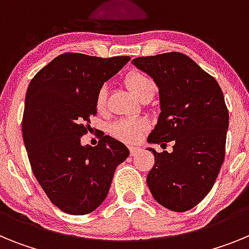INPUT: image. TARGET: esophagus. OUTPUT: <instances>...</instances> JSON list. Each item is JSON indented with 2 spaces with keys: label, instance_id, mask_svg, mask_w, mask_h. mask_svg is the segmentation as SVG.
<instances>
[{
  "label": "esophagus",
  "instance_id": "esophagus-1",
  "mask_svg": "<svg viewBox=\"0 0 249 249\" xmlns=\"http://www.w3.org/2000/svg\"><path fill=\"white\" fill-rule=\"evenodd\" d=\"M138 151H140V148H138V147H133V146L129 147V152H131V156H135Z\"/></svg>",
  "mask_w": 249,
  "mask_h": 249
}]
</instances>
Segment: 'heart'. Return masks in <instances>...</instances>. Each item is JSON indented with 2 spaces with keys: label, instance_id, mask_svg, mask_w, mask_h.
I'll list each match as a JSON object with an SVG mask.
<instances>
[{
  "label": "heart",
  "instance_id": "obj_1",
  "mask_svg": "<svg viewBox=\"0 0 249 249\" xmlns=\"http://www.w3.org/2000/svg\"><path fill=\"white\" fill-rule=\"evenodd\" d=\"M126 85L128 86L129 91L135 94L140 100L146 94L155 92L156 85L155 81L151 77L142 71H132L127 74ZM107 101V86H101L100 89L96 94V107L97 109L102 111ZM109 133L113 137L123 141V142H129L133 143L141 138L144 131L147 129V123L140 118H121V120L114 121L109 124Z\"/></svg>",
  "mask_w": 249,
  "mask_h": 249
}]
</instances>
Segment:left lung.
Wrapping results in <instances>:
<instances>
[{"label": "left lung", "instance_id": "obj_1", "mask_svg": "<svg viewBox=\"0 0 249 249\" xmlns=\"http://www.w3.org/2000/svg\"><path fill=\"white\" fill-rule=\"evenodd\" d=\"M160 89V113L149 143L173 151L155 155L147 175L153 198L175 212H186L208 195L226 153L228 109L218 82L179 52L137 57L132 61Z\"/></svg>", "mask_w": 249, "mask_h": 249}]
</instances>
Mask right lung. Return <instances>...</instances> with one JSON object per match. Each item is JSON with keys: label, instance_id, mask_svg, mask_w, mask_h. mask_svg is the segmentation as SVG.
<instances>
[{"label": "right lung", "instance_id": "obj_1", "mask_svg": "<svg viewBox=\"0 0 249 249\" xmlns=\"http://www.w3.org/2000/svg\"><path fill=\"white\" fill-rule=\"evenodd\" d=\"M129 59L67 52L37 72L28 86L22 136L31 168L50 201L68 214L96 210L107 197L116 167L129 155L109 136L94 147L81 144L89 117L97 113V91Z\"/></svg>", "mask_w": 249, "mask_h": 249}]
</instances>
